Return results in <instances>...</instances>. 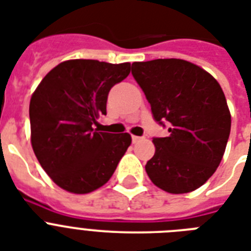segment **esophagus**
Segmentation results:
<instances>
[{"mask_svg":"<svg viewBox=\"0 0 251 251\" xmlns=\"http://www.w3.org/2000/svg\"><path fill=\"white\" fill-rule=\"evenodd\" d=\"M131 139H133V143H138V142H141L143 138L137 137V135H133V137H131Z\"/></svg>","mask_w":251,"mask_h":251,"instance_id":"esophagus-1","label":"esophagus"}]
</instances>
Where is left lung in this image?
<instances>
[{"label": "left lung", "instance_id": "1", "mask_svg": "<svg viewBox=\"0 0 251 251\" xmlns=\"http://www.w3.org/2000/svg\"><path fill=\"white\" fill-rule=\"evenodd\" d=\"M131 74L155 121L169 131L153 138L155 155L146 164L150 179L172 194L198 189L215 173L229 138L222 87L206 70L178 58L134 62Z\"/></svg>", "mask_w": 251, "mask_h": 251}]
</instances>
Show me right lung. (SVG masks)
Listing matches in <instances>:
<instances>
[{
  "label": "right lung",
  "instance_id": "add662e5",
  "mask_svg": "<svg viewBox=\"0 0 251 251\" xmlns=\"http://www.w3.org/2000/svg\"><path fill=\"white\" fill-rule=\"evenodd\" d=\"M130 64L69 60L44 76L29 101L31 145L61 189L87 194L109 181L131 145L129 133L94 129L106 114L110 88L129 75Z\"/></svg>",
  "mask_w": 251,
  "mask_h": 251
}]
</instances>
